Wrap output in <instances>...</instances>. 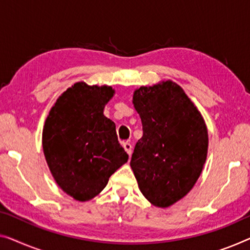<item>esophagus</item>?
Returning a JSON list of instances; mask_svg holds the SVG:
<instances>
[{
  "mask_svg": "<svg viewBox=\"0 0 250 250\" xmlns=\"http://www.w3.org/2000/svg\"><path fill=\"white\" fill-rule=\"evenodd\" d=\"M122 146H124L125 150L126 151V154H128L129 156L131 155V152H132V146H131V144H129V143H124V145H122Z\"/></svg>",
  "mask_w": 250,
  "mask_h": 250,
  "instance_id": "obj_1",
  "label": "esophagus"
}]
</instances>
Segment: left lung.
Here are the masks:
<instances>
[{"label": "left lung", "instance_id": "left-lung-1", "mask_svg": "<svg viewBox=\"0 0 250 250\" xmlns=\"http://www.w3.org/2000/svg\"><path fill=\"white\" fill-rule=\"evenodd\" d=\"M132 103L144 135L130 166L149 202L168 208L191 191L202 173L208 145L206 122L172 81L137 88Z\"/></svg>", "mask_w": 250, "mask_h": 250}]
</instances>
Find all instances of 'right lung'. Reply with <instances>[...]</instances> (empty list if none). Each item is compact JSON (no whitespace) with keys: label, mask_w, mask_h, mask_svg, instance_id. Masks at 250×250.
I'll use <instances>...</instances> for the list:
<instances>
[{"label":"right lung","mask_w":250,"mask_h":250,"mask_svg":"<svg viewBox=\"0 0 250 250\" xmlns=\"http://www.w3.org/2000/svg\"><path fill=\"white\" fill-rule=\"evenodd\" d=\"M113 95L111 86L78 82L59 96L44 122L48 167L59 188L81 202L98 195L128 162L114 122L103 114Z\"/></svg>","instance_id":"1"}]
</instances>
